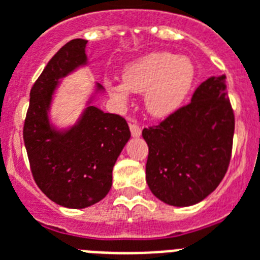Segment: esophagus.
I'll return each instance as SVG.
<instances>
[{"label":"esophagus","instance_id":"obj_1","mask_svg":"<svg viewBox=\"0 0 260 260\" xmlns=\"http://www.w3.org/2000/svg\"><path fill=\"white\" fill-rule=\"evenodd\" d=\"M130 132H132L133 137H140L141 136V127L137 123L130 124Z\"/></svg>","mask_w":260,"mask_h":260}]
</instances>
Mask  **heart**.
<instances>
[{
  "label": "heart",
  "mask_w": 260,
  "mask_h": 260,
  "mask_svg": "<svg viewBox=\"0 0 260 260\" xmlns=\"http://www.w3.org/2000/svg\"><path fill=\"white\" fill-rule=\"evenodd\" d=\"M123 82L107 81L108 93L119 103H127L130 92L144 93L146 111L154 118L175 112L190 93L195 66L190 58L167 51L146 54L130 62L123 70Z\"/></svg>",
  "instance_id": "obj_1"
}]
</instances>
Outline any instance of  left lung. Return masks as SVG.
<instances>
[{
    "mask_svg": "<svg viewBox=\"0 0 260 260\" xmlns=\"http://www.w3.org/2000/svg\"><path fill=\"white\" fill-rule=\"evenodd\" d=\"M235 115L225 74L207 78L191 102L142 130L149 146L146 182L171 206H191L224 179L232 153Z\"/></svg>",
    "mask_w": 260,
    "mask_h": 260,
    "instance_id": "obj_1",
    "label": "left lung"
}]
</instances>
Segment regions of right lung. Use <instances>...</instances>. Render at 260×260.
Segmentation results:
<instances>
[{"label":"right lung","instance_id":"right-lung-1","mask_svg":"<svg viewBox=\"0 0 260 260\" xmlns=\"http://www.w3.org/2000/svg\"><path fill=\"white\" fill-rule=\"evenodd\" d=\"M88 40L73 39L54 55L29 93L24 144L32 176L47 198L69 209L102 201L112 186V168L130 140L127 122L88 102L76 123L55 128L48 118L55 89L63 77L86 65ZM103 86L96 84V93Z\"/></svg>","mask_w":260,"mask_h":260}]
</instances>
